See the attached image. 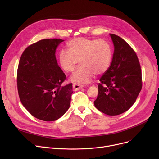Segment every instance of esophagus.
<instances>
[{"label":"esophagus","mask_w":159,"mask_h":159,"mask_svg":"<svg viewBox=\"0 0 159 159\" xmlns=\"http://www.w3.org/2000/svg\"><path fill=\"white\" fill-rule=\"evenodd\" d=\"M83 87H84V85H82V84H75V83L73 84V91H77V90L81 89Z\"/></svg>","instance_id":"esophagus-1"}]
</instances>
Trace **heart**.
Here are the masks:
<instances>
[{
    "label": "heart",
    "instance_id": "heart-1",
    "mask_svg": "<svg viewBox=\"0 0 159 159\" xmlns=\"http://www.w3.org/2000/svg\"><path fill=\"white\" fill-rule=\"evenodd\" d=\"M68 52L58 54V62L66 73L73 72L79 61L80 66L71 76L76 83H88L94 75L104 73L112 62L113 49L109 42L104 39H91L78 37L67 44Z\"/></svg>",
    "mask_w": 159,
    "mask_h": 159
}]
</instances>
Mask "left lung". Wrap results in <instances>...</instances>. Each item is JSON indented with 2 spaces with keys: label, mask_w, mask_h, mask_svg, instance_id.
Masks as SVG:
<instances>
[{
  "label": "left lung",
  "mask_w": 159,
  "mask_h": 159,
  "mask_svg": "<svg viewBox=\"0 0 159 159\" xmlns=\"http://www.w3.org/2000/svg\"><path fill=\"white\" fill-rule=\"evenodd\" d=\"M114 53L110 68L100 78L95 106L107 115L128 110L140 92L143 82L137 55L121 37L110 34Z\"/></svg>",
  "instance_id": "8db88e82"
}]
</instances>
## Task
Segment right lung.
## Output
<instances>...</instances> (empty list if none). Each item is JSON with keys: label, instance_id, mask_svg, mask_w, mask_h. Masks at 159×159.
<instances>
[{"label": "right lung", "instance_id": "add662e5", "mask_svg": "<svg viewBox=\"0 0 159 159\" xmlns=\"http://www.w3.org/2000/svg\"><path fill=\"white\" fill-rule=\"evenodd\" d=\"M64 40L46 39L28 46L18 66L16 84L24 107L44 121L59 119L69 109L72 83L62 86L66 75L58 66L57 47Z\"/></svg>", "mask_w": 159, "mask_h": 159}]
</instances>
